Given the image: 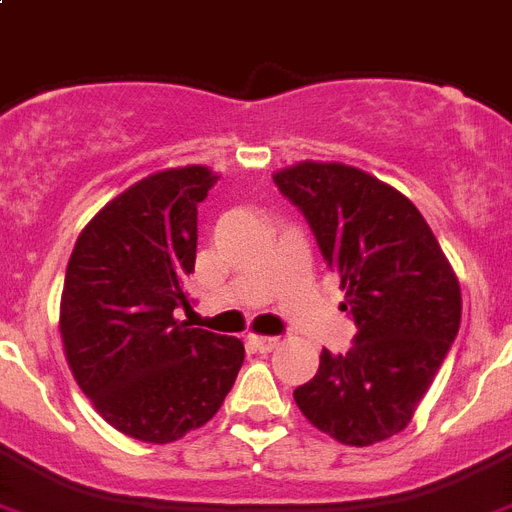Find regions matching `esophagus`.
I'll return each mask as SVG.
<instances>
[{"label":"esophagus","mask_w":512,"mask_h":512,"mask_svg":"<svg viewBox=\"0 0 512 512\" xmlns=\"http://www.w3.org/2000/svg\"><path fill=\"white\" fill-rule=\"evenodd\" d=\"M249 343H252V346H255L257 351H260V354H268V351H273V349H278V338H270V336H249Z\"/></svg>","instance_id":"34e87169"}]
</instances>
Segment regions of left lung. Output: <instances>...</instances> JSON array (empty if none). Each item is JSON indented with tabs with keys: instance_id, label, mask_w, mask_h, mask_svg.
Instances as JSON below:
<instances>
[{
	"instance_id": "8db88e82",
	"label": "left lung",
	"mask_w": 512,
	"mask_h": 512,
	"mask_svg": "<svg viewBox=\"0 0 512 512\" xmlns=\"http://www.w3.org/2000/svg\"><path fill=\"white\" fill-rule=\"evenodd\" d=\"M273 182L315 231L359 330L349 354L322 351L296 406L343 445L388 440L409 427L461 328L453 265L409 197L367 171L299 161Z\"/></svg>"
}]
</instances>
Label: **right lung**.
Wrapping results in <instances>:
<instances>
[{
	"instance_id": "1",
	"label": "right lung",
	"mask_w": 512,
	"mask_h": 512,
	"mask_svg": "<svg viewBox=\"0 0 512 512\" xmlns=\"http://www.w3.org/2000/svg\"><path fill=\"white\" fill-rule=\"evenodd\" d=\"M218 174L176 166L148 174L103 205L77 236L62 304L64 356L93 409L122 435L166 445L223 406L244 343L187 328L197 205Z\"/></svg>"
}]
</instances>
